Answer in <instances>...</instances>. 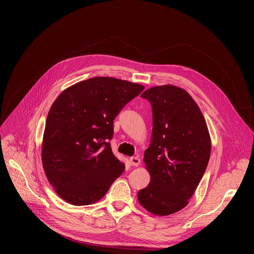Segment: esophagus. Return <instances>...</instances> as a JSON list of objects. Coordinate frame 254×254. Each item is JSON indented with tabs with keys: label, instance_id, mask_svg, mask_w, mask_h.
I'll use <instances>...</instances> for the list:
<instances>
[{
	"label": "esophagus",
	"instance_id": "esophagus-1",
	"mask_svg": "<svg viewBox=\"0 0 254 254\" xmlns=\"http://www.w3.org/2000/svg\"><path fill=\"white\" fill-rule=\"evenodd\" d=\"M128 164L130 165V166H134V167H137V166H139V164H140V159L137 157V156H132V157H129L128 158Z\"/></svg>",
	"mask_w": 254,
	"mask_h": 254
}]
</instances>
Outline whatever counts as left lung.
<instances>
[{
    "mask_svg": "<svg viewBox=\"0 0 254 254\" xmlns=\"http://www.w3.org/2000/svg\"><path fill=\"white\" fill-rule=\"evenodd\" d=\"M142 98L152 108V135L144 163L150 182L138 192L139 203L165 216L189 204L201 181L211 153L205 118L194 100L174 85L154 86Z\"/></svg>",
    "mask_w": 254,
    "mask_h": 254,
    "instance_id": "left-lung-1",
    "label": "left lung"
}]
</instances>
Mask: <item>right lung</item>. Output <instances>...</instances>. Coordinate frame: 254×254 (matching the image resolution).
<instances>
[{"instance_id":"add662e5","label":"right lung","mask_w":254,"mask_h":254,"mask_svg":"<svg viewBox=\"0 0 254 254\" xmlns=\"http://www.w3.org/2000/svg\"><path fill=\"white\" fill-rule=\"evenodd\" d=\"M144 89L141 84L95 77L64 89L46 118L42 164L57 193L75 206L98 202L123 174L113 154V120Z\"/></svg>"}]
</instances>
